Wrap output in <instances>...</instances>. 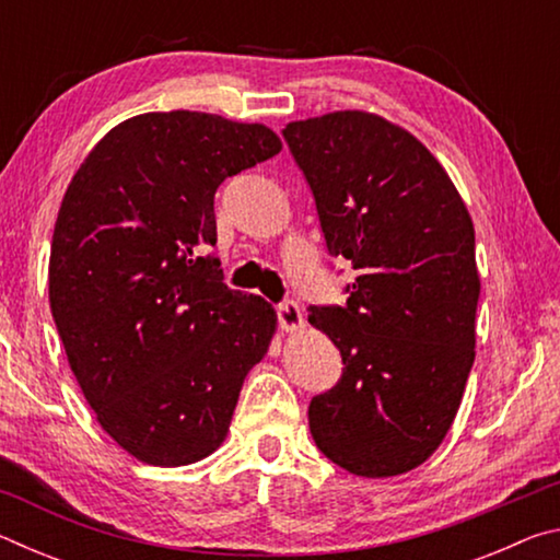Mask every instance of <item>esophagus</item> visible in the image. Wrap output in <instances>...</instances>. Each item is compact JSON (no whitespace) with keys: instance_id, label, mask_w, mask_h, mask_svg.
Returning <instances> with one entry per match:
<instances>
[{"instance_id":"obj_1","label":"esophagus","mask_w":560,"mask_h":560,"mask_svg":"<svg viewBox=\"0 0 560 560\" xmlns=\"http://www.w3.org/2000/svg\"><path fill=\"white\" fill-rule=\"evenodd\" d=\"M277 318L283 330H299L303 326V314L293 301H281L277 306Z\"/></svg>"}]
</instances>
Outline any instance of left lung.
Listing matches in <instances>:
<instances>
[{
  "label": "left lung",
  "mask_w": 560,
  "mask_h": 560,
  "mask_svg": "<svg viewBox=\"0 0 560 560\" xmlns=\"http://www.w3.org/2000/svg\"><path fill=\"white\" fill-rule=\"evenodd\" d=\"M283 140L314 192L330 257L355 269L346 306H311L343 375L308 405L326 457L395 477L440 447L474 363L479 273L457 187L420 140L363 110L296 120Z\"/></svg>",
  "instance_id": "left-lung-1"
}]
</instances>
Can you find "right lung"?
Listing matches in <instances>:
<instances>
[{"label":"right lung","mask_w":560,"mask_h":560,"mask_svg":"<svg viewBox=\"0 0 560 560\" xmlns=\"http://www.w3.org/2000/svg\"><path fill=\"white\" fill-rule=\"evenodd\" d=\"M279 150L261 122L143 113L106 132L66 189L51 316L101 428L140 462L183 467L220 447L269 350L271 303L226 287L207 249L217 187Z\"/></svg>","instance_id":"right-lung-1"}]
</instances>
